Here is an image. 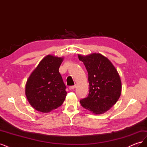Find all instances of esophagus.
I'll return each instance as SVG.
<instances>
[{"label": "esophagus", "mask_w": 147, "mask_h": 147, "mask_svg": "<svg viewBox=\"0 0 147 147\" xmlns=\"http://www.w3.org/2000/svg\"><path fill=\"white\" fill-rule=\"evenodd\" d=\"M75 88H76V85H74V86H70L69 87V90H73V89H75Z\"/></svg>", "instance_id": "esophagus-1"}]
</instances>
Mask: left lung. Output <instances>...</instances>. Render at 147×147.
I'll return each mask as SVG.
<instances>
[{"label":"left lung","instance_id":"1","mask_svg":"<svg viewBox=\"0 0 147 147\" xmlns=\"http://www.w3.org/2000/svg\"><path fill=\"white\" fill-rule=\"evenodd\" d=\"M78 56L88 71L90 84L88 97L80 102L92 113H104L116 104L121 96V82L117 70L107 57L100 53Z\"/></svg>","mask_w":147,"mask_h":147}]
</instances>
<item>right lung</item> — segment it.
Instances as JSON below:
<instances>
[{
  "label": "right lung",
  "instance_id": "right-lung-1",
  "mask_svg": "<svg viewBox=\"0 0 147 147\" xmlns=\"http://www.w3.org/2000/svg\"><path fill=\"white\" fill-rule=\"evenodd\" d=\"M63 57L45 56L31 73L25 87L30 105L38 112L48 113L60 107L67 95L59 68Z\"/></svg>",
  "mask_w": 147,
  "mask_h": 147
}]
</instances>
